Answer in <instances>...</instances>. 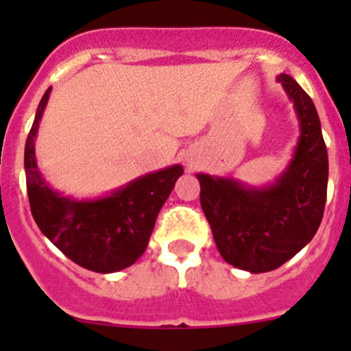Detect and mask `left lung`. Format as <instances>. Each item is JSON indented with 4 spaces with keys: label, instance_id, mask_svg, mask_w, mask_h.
<instances>
[{
    "label": "left lung",
    "instance_id": "1",
    "mask_svg": "<svg viewBox=\"0 0 351 351\" xmlns=\"http://www.w3.org/2000/svg\"><path fill=\"white\" fill-rule=\"evenodd\" d=\"M278 81L293 101L300 136L292 161L270 186L198 173L200 205L219 253L251 274L282 267L316 234L328 192V151L309 95L289 74Z\"/></svg>",
    "mask_w": 351,
    "mask_h": 351
}]
</instances>
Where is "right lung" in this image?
<instances>
[{
	"mask_svg": "<svg viewBox=\"0 0 351 351\" xmlns=\"http://www.w3.org/2000/svg\"><path fill=\"white\" fill-rule=\"evenodd\" d=\"M44 93L25 144V173L30 210L38 229L69 260L97 274L130 267L146 251L156 217L171 193L183 166L139 176L97 200H74L54 192L35 161V136L47 105Z\"/></svg>",
	"mask_w": 351,
	"mask_h": 351,
	"instance_id": "1",
	"label": "right lung"
}]
</instances>
